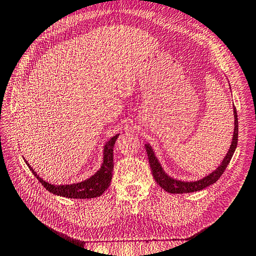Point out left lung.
<instances>
[{
	"label": "left lung",
	"mask_w": 256,
	"mask_h": 256,
	"mask_svg": "<svg viewBox=\"0 0 256 256\" xmlns=\"http://www.w3.org/2000/svg\"><path fill=\"white\" fill-rule=\"evenodd\" d=\"M234 108V134L233 138H232V144L230 146V150L226 157L223 158L221 164L216 168L214 172L209 175L203 177L202 180H194V182H182L175 180V178L168 176L162 168L160 162L158 161L156 154H154L152 146L150 144H145V148L147 152V156H148L150 166L152 168V173L154 176V180L156 182L162 189H164L168 193H176V194H182V193H190L203 190L207 188L208 186L214 184L219 180L223 172L226 171V166H228L230 161L233 157L235 150L237 147L238 142V118H237V111L236 108Z\"/></svg>",
	"instance_id": "8db88e82"
}]
</instances>
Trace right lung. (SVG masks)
Returning a JSON list of instances; mask_svg holds the SVG:
<instances>
[{
  "instance_id": "1",
  "label": "right lung",
  "mask_w": 256,
  "mask_h": 256,
  "mask_svg": "<svg viewBox=\"0 0 256 256\" xmlns=\"http://www.w3.org/2000/svg\"><path fill=\"white\" fill-rule=\"evenodd\" d=\"M120 134H116L111 138L108 141L104 147V162L98 171L90 176L88 180L83 182L70 184H52L46 180H44L42 177L37 175L28 161L26 164H28V168L32 171L34 176L38 180L42 182L44 187L47 189L49 192L53 193L56 196H64L68 198H97L102 194V193L109 188L111 180H112V172H113V147L115 144L116 138H118Z\"/></svg>"
}]
</instances>
